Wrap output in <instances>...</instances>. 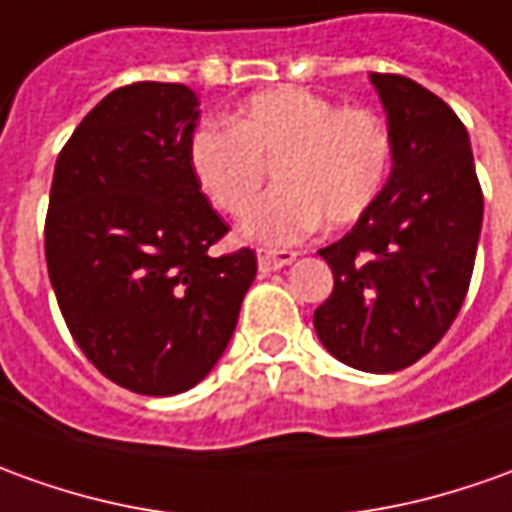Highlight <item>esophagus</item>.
<instances>
[{
    "instance_id": "esophagus-1",
    "label": "esophagus",
    "mask_w": 512,
    "mask_h": 512,
    "mask_svg": "<svg viewBox=\"0 0 512 512\" xmlns=\"http://www.w3.org/2000/svg\"><path fill=\"white\" fill-rule=\"evenodd\" d=\"M256 259H259V270L262 273H276L281 267H287L298 259V253L295 250H273V248H259L256 253Z\"/></svg>"
}]
</instances>
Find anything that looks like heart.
<instances>
[{"mask_svg": "<svg viewBox=\"0 0 512 512\" xmlns=\"http://www.w3.org/2000/svg\"><path fill=\"white\" fill-rule=\"evenodd\" d=\"M393 158L390 130L370 108H337L315 91L278 86L242 102L228 125H200L189 139V167L200 192L228 217H242L276 167L242 234L264 245H292L320 222H357L376 203Z\"/></svg>", "mask_w": 512, "mask_h": 512, "instance_id": "1", "label": "heart"}]
</instances>
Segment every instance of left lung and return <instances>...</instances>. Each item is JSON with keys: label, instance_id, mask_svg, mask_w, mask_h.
Segmentation results:
<instances>
[{"label": "left lung", "instance_id": "left-lung-1", "mask_svg": "<svg viewBox=\"0 0 512 512\" xmlns=\"http://www.w3.org/2000/svg\"><path fill=\"white\" fill-rule=\"evenodd\" d=\"M393 169L357 225L320 250L334 290L315 309L331 357L393 373L429 354L465 301L482 231L468 130L446 102L401 74H370Z\"/></svg>", "mask_w": 512, "mask_h": 512}]
</instances>
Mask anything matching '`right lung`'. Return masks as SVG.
<instances>
[{"label":"right lung","mask_w":512,"mask_h":512,"mask_svg":"<svg viewBox=\"0 0 512 512\" xmlns=\"http://www.w3.org/2000/svg\"><path fill=\"white\" fill-rule=\"evenodd\" d=\"M195 91H111L58 155L44 250L74 343L125 390L175 396L206 379L256 278L250 248L211 256L228 234L189 167Z\"/></svg>","instance_id":"right-lung-1"}]
</instances>
